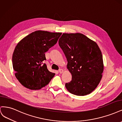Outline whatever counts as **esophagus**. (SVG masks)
Here are the masks:
<instances>
[{
    "instance_id": "esophagus-1",
    "label": "esophagus",
    "mask_w": 122,
    "mask_h": 122,
    "mask_svg": "<svg viewBox=\"0 0 122 122\" xmlns=\"http://www.w3.org/2000/svg\"><path fill=\"white\" fill-rule=\"evenodd\" d=\"M63 72H64V70L63 69H61L59 70V72H60V73H62Z\"/></svg>"
}]
</instances>
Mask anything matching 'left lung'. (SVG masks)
I'll use <instances>...</instances> for the list:
<instances>
[{
	"mask_svg": "<svg viewBox=\"0 0 122 122\" xmlns=\"http://www.w3.org/2000/svg\"><path fill=\"white\" fill-rule=\"evenodd\" d=\"M58 44L67 58L72 80L66 83L72 94L84 96L92 93L102 78L104 69L102 52L95 42L80 33L63 34Z\"/></svg>",
	"mask_w": 122,
	"mask_h": 122,
	"instance_id": "obj_1",
	"label": "left lung"
}]
</instances>
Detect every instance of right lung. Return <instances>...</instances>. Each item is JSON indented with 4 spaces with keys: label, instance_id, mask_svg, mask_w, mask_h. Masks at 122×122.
Masks as SVG:
<instances>
[{
    "label": "right lung",
    "instance_id": "obj_1",
    "mask_svg": "<svg viewBox=\"0 0 122 122\" xmlns=\"http://www.w3.org/2000/svg\"><path fill=\"white\" fill-rule=\"evenodd\" d=\"M61 32L38 30L21 40L12 57L15 76L20 83L30 90H40L49 83L55 73L47 69L44 61L45 53L56 44Z\"/></svg>",
    "mask_w": 122,
    "mask_h": 122
}]
</instances>
